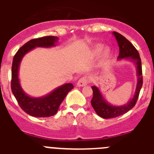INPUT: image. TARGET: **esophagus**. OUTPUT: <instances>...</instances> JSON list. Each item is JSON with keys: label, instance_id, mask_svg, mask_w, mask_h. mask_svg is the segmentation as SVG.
Instances as JSON below:
<instances>
[{"label": "esophagus", "instance_id": "34e87169", "mask_svg": "<svg viewBox=\"0 0 154 154\" xmlns=\"http://www.w3.org/2000/svg\"><path fill=\"white\" fill-rule=\"evenodd\" d=\"M88 82H89V79H88V77H85H85H82V78H81L79 80L78 82H77V86H85Z\"/></svg>", "mask_w": 154, "mask_h": 154}]
</instances>
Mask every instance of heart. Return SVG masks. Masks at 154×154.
I'll use <instances>...</instances> for the list:
<instances>
[{
  "mask_svg": "<svg viewBox=\"0 0 154 154\" xmlns=\"http://www.w3.org/2000/svg\"><path fill=\"white\" fill-rule=\"evenodd\" d=\"M104 49V46L101 44H97L94 46H93L92 49H91V54L94 56H98V55H100L101 53V52L103 51ZM105 56H107L108 55V50H105V53H104Z\"/></svg>",
  "mask_w": 154,
  "mask_h": 154,
  "instance_id": "obj_1",
  "label": "heart"
}]
</instances>
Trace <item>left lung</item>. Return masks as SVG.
Masks as SVG:
<instances>
[{
    "mask_svg": "<svg viewBox=\"0 0 154 154\" xmlns=\"http://www.w3.org/2000/svg\"><path fill=\"white\" fill-rule=\"evenodd\" d=\"M113 34L116 38L117 42L119 46V56L118 60H129L133 62L137 68V83L136 90L134 95L131 100H130L127 104L121 106L112 105L108 102L102 96L100 90L96 86H92L93 97L91 101V104L93 108L97 113V115L102 118L108 119L124 115L130 110L133 108L136 105L139 96L140 91L143 85V76H142L141 60L140 57L139 53L132 43L128 40L124 36L117 32H113Z\"/></svg>",
    "mask_w": 154,
    "mask_h": 154,
    "instance_id": "8db88e82",
    "label": "left lung"
}]
</instances>
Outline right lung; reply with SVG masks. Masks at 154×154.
I'll return each mask as SVG.
<instances>
[{
	"label": "right lung",
	"mask_w": 154,
	"mask_h": 154,
	"mask_svg": "<svg viewBox=\"0 0 154 154\" xmlns=\"http://www.w3.org/2000/svg\"><path fill=\"white\" fill-rule=\"evenodd\" d=\"M59 38L53 36L33 39L25 43L15 54L11 69V90L20 107L26 114L36 118H48L56 115L60 104L66 94L74 87L72 83H66L58 87L45 96L33 98L26 94L20 84L18 72L23 57L36 47H53L56 45Z\"/></svg>",
	"instance_id": "right-lung-1"
}]
</instances>
